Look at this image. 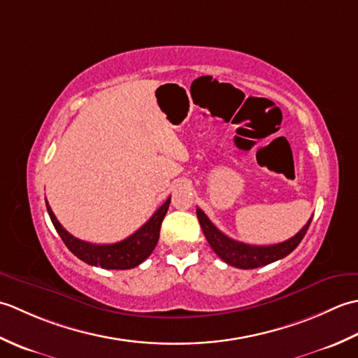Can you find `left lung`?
<instances>
[{
    "instance_id": "1",
    "label": "left lung",
    "mask_w": 358,
    "mask_h": 358,
    "mask_svg": "<svg viewBox=\"0 0 358 358\" xmlns=\"http://www.w3.org/2000/svg\"><path fill=\"white\" fill-rule=\"evenodd\" d=\"M196 217H199L204 237H206L210 248L214 249V252L223 262L238 269H255L285 258L300 245V241L308 232L310 222H313V218H309V222L303 226V229L299 234H295L292 238L283 243H278V245L252 246L241 241H235L222 231H218L201 209H196Z\"/></svg>"
}]
</instances>
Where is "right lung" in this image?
Returning a JSON list of instances; mask_svg holds the SVG:
<instances>
[{"label": "right lung", "mask_w": 358, "mask_h": 358, "mask_svg": "<svg viewBox=\"0 0 358 358\" xmlns=\"http://www.w3.org/2000/svg\"><path fill=\"white\" fill-rule=\"evenodd\" d=\"M169 203L171 196L155 210V214L138 231L134 232L131 237L113 243V245H94V243L75 238L58 222L48 200H45V208H48L52 223L55 226L59 237L64 241V245L80 260L90 266H100L103 269H132L146 260L152 254V250L155 249L159 238V227H162L163 218L167 209H169Z\"/></svg>", "instance_id": "obj_1"}]
</instances>
